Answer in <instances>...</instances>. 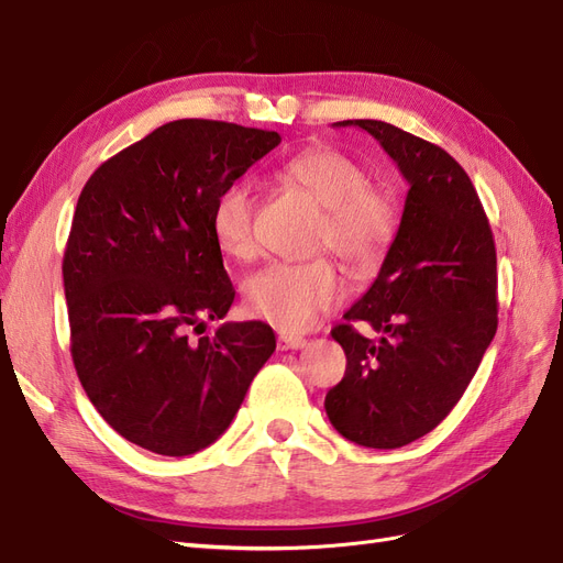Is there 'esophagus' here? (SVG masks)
<instances>
[{
	"instance_id": "1",
	"label": "esophagus",
	"mask_w": 563,
	"mask_h": 563,
	"mask_svg": "<svg viewBox=\"0 0 563 563\" xmlns=\"http://www.w3.org/2000/svg\"><path fill=\"white\" fill-rule=\"evenodd\" d=\"M277 345H279L282 352H286V350H300V347L308 345V340L300 338V335H286V333H282L279 340H277Z\"/></svg>"
}]
</instances>
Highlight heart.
<instances>
[{
  "mask_svg": "<svg viewBox=\"0 0 563 563\" xmlns=\"http://www.w3.org/2000/svg\"><path fill=\"white\" fill-rule=\"evenodd\" d=\"M282 176L327 209L317 249H331L350 267L380 258L397 232V209L387 192L371 185L360 162L333 147H310L288 159ZM211 232L220 251L234 261H251L258 253L255 201L246 183H230L218 192ZM244 300L251 314L279 331L298 333L343 300V282L329 261L272 263L246 279Z\"/></svg>",
  "mask_w": 563,
  "mask_h": 563,
  "instance_id": "1",
  "label": "heart"
}]
</instances>
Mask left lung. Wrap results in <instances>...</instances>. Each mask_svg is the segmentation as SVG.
<instances>
[{"mask_svg":"<svg viewBox=\"0 0 563 563\" xmlns=\"http://www.w3.org/2000/svg\"><path fill=\"white\" fill-rule=\"evenodd\" d=\"M338 126L368 131L411 190L376 282L331 331L347 368L323 408L354 444L399 449L453 411L496 335V242L470 176L446 150L378 119ZM354 322L382 340L362 336Z\"/></svg>","mask_w":563,"mask_h":563,"instance_id":"left-lung-1","label":"left lung"}]
</instances>
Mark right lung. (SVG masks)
<instances>
[{
  "mask_svg": "<svg viewBox=\"0 0 563 563\" xmlns=\"http://www.w3.org/2000/svg\"><path fill=\"white\" fill-rule=\"evenodd\" d=\"M279 143L277 131L178 119L84 185L63 255L70 352L96 411L135 446L180 457L213 444L277 347L263 321L213 333L207 321L234 300L213 201Z\"/></svg>",
  "mask_w": 563,
  "mask_h": 563,
  "instance_id": "right-lung-1",
  "label": "right lung"
}]
</instances>
